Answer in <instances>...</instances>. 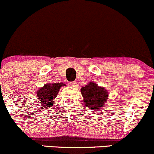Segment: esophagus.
Wrapping results in <instances>:
<instances>
[{"mask_svg":"<svg viewBox=\"0 0 154 154\" xmlns=\"http://www.w3.org/2000/svg\"><path fill=\"white\" fill-rule=\"evenodd\" d=\"M70 86H72V87H75V86H76V84H77V82L75 81V82H70Z\"/></svg>","mask_w":154,"mask_h":154,"instance_id":"esophagus-1","label":"esophagus"}]
</instances>
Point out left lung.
<instances>
[{
	"mask_svg": "<svg viewBox=\"0 0 154 154\" xmlns=\"http://www.w3.org/2000/svg\"><path fill=\"white\" fill-rule=\"evenodd\" d=\"M84 102L89 109L98 110L105 106L108 98V92L103 87H99L93 82H90L81 89Z\"/></svg>",
	"mask_w": 154,
	"mask_h": 154,
	"instance_id": "8db88e82",
	"label": "left lung"
}]
</instances>
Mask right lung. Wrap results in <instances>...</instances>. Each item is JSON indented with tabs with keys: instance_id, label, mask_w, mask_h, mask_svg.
<instances>
[{
	"instance_id": "right-lung-1",
	"label": "right lung",
	"mask_w": 154,
	"mask_h": 154,
	"mask_svg": "<svg viewBox=\"0 0 154 154\" xmlns=\"http://www.w3.org/2000/svg\"><path fill=\"white\" fill-rule=\"evenodd\" d=\"M65 86L64 83L46 84L44 87H41L37 92V95L39 104L45 108L53 106L54 99L58 95L61 87Z\"/></svg>"
}]
</instances>
